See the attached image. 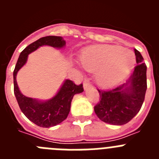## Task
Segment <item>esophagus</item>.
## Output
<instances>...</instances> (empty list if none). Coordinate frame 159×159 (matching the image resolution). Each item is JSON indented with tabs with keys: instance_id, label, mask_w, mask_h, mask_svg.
<instances>
[{
	"instance_id": "esophagus-1",
	"label": "esophagus",
	"mask_w": 159,
	"mask_h": 159,
	"mask_svg": "<svg viewBox=\"0 0 159 159\" xmlns=\"http://www.w3.org/2000/svg\"><path fill=\"white\" fill-rule=\"evenodd\" d=\"M90 87H92V84H90L88 81H84V90H87L88 88H89Z\"/></svg>"
}]
</instances>
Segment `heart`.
<instances>
[{"label":"heart","instance_id":"heart-1","mask_svg":"<svg viewBox=\"0 0 159 159\" xmlns=\"http://www.w3.org/2000/svg\"><path fill=\"white\" fill-rule=\"evenodd\" d=\"M81 63L89 71H96L97 83L109 88L119 84L131 71L135 64L133 52L113 45H97L87 48Z\"/></svg>","mask_w":159,"mask_h":159}]
</instances>
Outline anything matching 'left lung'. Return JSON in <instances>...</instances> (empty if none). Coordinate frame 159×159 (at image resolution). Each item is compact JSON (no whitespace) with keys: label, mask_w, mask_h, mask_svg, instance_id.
Listing matches in <instances>:
<instances>
[{"label":"left lung","mask_w":159,"mask_h":159,"mask_svg":"<svg viewBox=\"0 0 159 159\" xmlns=\"http://www.w3.org/2000/svg\"><path fill=\"white\" fill-rule=\"evenodd\" d=\"M134 54L137 65L127 82L107 91L98 90L100 99L94 110L104 123L126 124L141 109L147 88V65L137 49H134Z\"/></svg>","instance_id":"obj_1"}]
</instances>
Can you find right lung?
<instances>
[{"instance_id":"right-lung-1","label":"right lung","mask_w":159,"mask_h":159,"mask_svg":"<svg viewBox=\"0 0 159 159\" xmlns=\"http://www.w3.org/2000/svg\"><path fill=\"white\" fill-rule=\"evenodd\" d=\"M65 44V40L61 36H48L40 38L27 46L20 52L13 71L14 94L20 108L30 121L39 127H54L67 119L73 96L84 92L83 84L76 85L73 81L66 80L54 97L47 101H40L25 96L20 92L16 83V74L27 62L28 56L40 46L48 45L61 48Z\"/></svg>"}]
</instances>
